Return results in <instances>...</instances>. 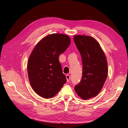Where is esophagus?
Returning <instances> with one entry per match:
<instances>
[{
	"mask_svg": "<svg viewBox=\"0 0 128 128\" xmlns=\"http://www.w3.org/2000/svg\"><path fill=\"white\" fill-rule=\"evenodd\" d=\"M66 81H67V82H69V80H70V75H69V74H67V75H66Z\"/></svg>",
	"mask_w": 128,
	"mask_h": 128,
	"instance_id": "34e87169",
	"label": "esophagus"
}]
</instances>
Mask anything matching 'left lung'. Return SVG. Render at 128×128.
<instances>
[{
    "label": "left lung",
    "instance_id": "1",
    "mask_svg": "<svg viewBox=\"0 0 128 128\" xmlns=\"http://www.w3.org/2000/svg\"><path fill=\"white\" fill-rule=\"evenodd\" d=\"M81 54L82 77L75 92L84 100L96 96L102 88L107 77L106 57L99 42L92 36L77 35L73 36Z\"/></svg>",
    "mask_w": 128,
    "mask_h": 128
}]
</instances>
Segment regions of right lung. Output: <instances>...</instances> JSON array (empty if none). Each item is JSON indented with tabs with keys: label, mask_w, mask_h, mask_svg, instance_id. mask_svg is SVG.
Returning a JSON list of instances; mask_svg holds the SVG:
<instances>
[{
	"label": "right lung",
	"mask_w": 128,
	"mask_h": 128,
	"mask_svg": "<svg viewBox=\"0 0 128 128\" xmlns=\"http://www.w3.org/2000/svg\"><path fill=\"white\" fill-rule=\"evenodd\" d=\"M70 43L69 36L54 33L42 38L32 51L27 64L28 78L32 88L40 96L52 98L66 83L59 57Z\"/></svg>",
	"instance_id": "add662e5"
}]
</instances>
